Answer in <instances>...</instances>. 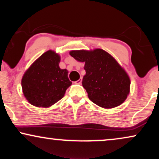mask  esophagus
<instances>
[{"mask_svg":"<svg viewBox=\"0 0 159 159\" xmlns=\"http://www.w3.org/2000/svg\"><path fill=\"white\" fill-rule=\"evenodd\" d=\"M81 82H82V78H80V79H78L77 81H75V84H81Z\"/></svg>","mask_w":159,"mask_h":159,"instance_id":"obj_1","label":"esophagus"}]
</instances>
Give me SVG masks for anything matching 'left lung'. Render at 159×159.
<instances>
[{
    "instance_id": "8db88e82",
    "label": "left lung",
    "mask_w": 159,
    "mask_h": 159,
    "mask_svg": "<svg viewBox=\"0 0 159 159\" xmlns=\"http://www.w3.org/2000/svg\"><path fill=\"white\" fill-rule=\"evenodd\" d=\"M70 56L85 62L82 85L89 100L105 108L116 107L127 98L130 81L128 74L117 61L102 49L72 51Z\"/></svg>"
}]
</instances>
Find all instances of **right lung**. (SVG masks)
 <instances>
[{
	"label": "right lung",
	"instance_id": "right-lung-1",
	"mask_svg": "<svg viewBox=\"0 0 159 159\" xmlns=\"http://www.w3.org/2000/svg\"><path fill=\"white\" fill-rule=\"evenodd\" d=\"M60 56L48 51L32 64L22 78L26 99L37 107H49L61 100L72 84L67 70L60 69Z\"/></svg>",
	"mask_w": 159,
	"mask_h": 159
}]
</instances>
